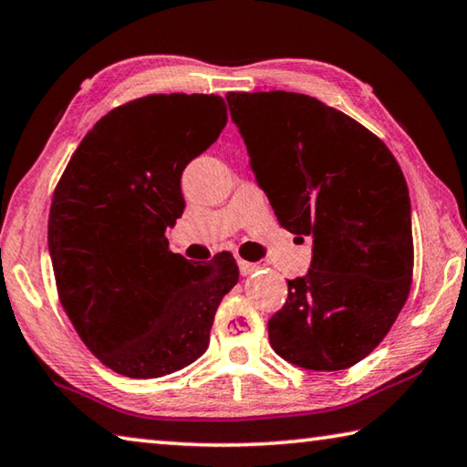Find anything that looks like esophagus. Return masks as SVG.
<instances>
[{
  "label": "esophagus",
  "mask_w": 467,
  "mask_h": 467,
  "mask_svg": "<svg viewBox=\"0 0 467 467\" xmlns=\"http://www.w3.org/2000/svg\"><path fill=\"white\" fill-rule=\"evenodd\" d=\"M239 270H241V274L243 275H249V274H253L255 270H259V265L257 264H251V262H244V259H239Z\"/></svg>",
  "instance_id": "esophagus-1"
}]
</instances>
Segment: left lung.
<instances>
[{"label":"left lung","instance_id":"obj_1","mask_svg":"<svg viewBox=\"0 0 467 467\" xmlns=\"http://www.w3.org/2000/svg\"><path fill=\"white\" fill-rule=\"evenodd\" d=\"M251 169L280 226L313 236L311 270L267 321L278 357L342 370L381 344L414 272L408 185L381 140L296 92H228Z\"/></svg>","mask_w":467,"mask_h":467}]
</instances>
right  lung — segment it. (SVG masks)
Listing matches in <instances>:
<instances>
[{
	"label": "right lung",
	"instance_id": "obj_1",
	"mask_svg": "<svg viewBox=\"0 0 467 467\" xmlns=\"http://www.w3.org/2000/svg\"><path fill=\"white\" fill-rule=\"evenodd\" d=\"M224 125L218 94L130 100L94 123L55 187L49 253L59 303L115 373L156 379L192 365L239 282L231 253L193 264L164 236L185 208L181 175Z\"/></svg>",
	"mask_w": 467,
	"mask_h": 467
}]
</instances>
